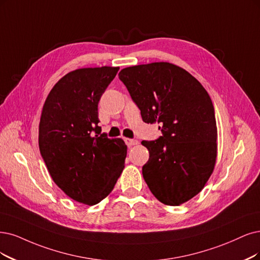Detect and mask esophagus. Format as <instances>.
Wrapping results in <instances>:
<instances>
[{
	"label": "esophagus",
	"instance_id": "obj_1",
	"mask_svg": "<svg viewBox=\"0 0 260 260\" xmlns=\"http://www.w3.org/2000/svg\"><path fill=\"white\" fill-rule=\"evenodd\" d=\"M124 141H125V143H126V145H127L128 147H132V146H135V145H138V140H136V139L125 138V139H124Z\"/></svg>",
	"mask_w": 260,
	"mask_h": 260
}]
</instances>
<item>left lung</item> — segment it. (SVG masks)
Returning <instances> with one entry per match:
<instances>
[{
	"label": "left lung",
	"instance_id": "1",
	"mask_svg": "<svg viewBox=\"0 0 260 260\" xmlns=\"http://www.w3.org/2000/svg\"><path fill=\"white\" fill-rule=\"evenodd\" d=\"M119 78L143 122L160 124L159 138L141 142L150 153L143 179L164 205L186 203L204 188L216 160L217 128L208 92L195 77L167 62L126 67Z\"/></svg>",
	"mask_w": 260,
	"mask_h": 260
}]
</instances>
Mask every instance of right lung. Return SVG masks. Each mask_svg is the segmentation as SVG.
<instances>
[{
    "mask_svg": "<svg viewBox=\"0 0 260 260\" xmlns=\"http://www.w3.org/2000/svg\"><path fill=\"white\" fill-rule=\"evenodd\" d=\"M119 67L80 69L55 83L43 107L38 145L64 193L84 205L101 203L121 176L127 147L99 126V102Z\"/></svg>",
    "mask_w": 260,
    "mask_h": 260,
    "instance_id": "obj_1",
    "label": "right lung"
}]
</instances>
